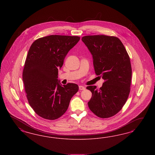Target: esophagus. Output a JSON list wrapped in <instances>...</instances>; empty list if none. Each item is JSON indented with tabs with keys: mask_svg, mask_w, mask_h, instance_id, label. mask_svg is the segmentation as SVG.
Here are the masks:
<instances>
[{
	"mask_svg": "<svg viewBox=\"0 0 155 155\" xmlns=\"http://www.w3.org/2000/svg\"><path fill=\"white\" fill-rule=\"evenodd\" d=\"M79 89H80V90H84L85 89V87L83 86H79Z\"/></svg>",
	"mask_w": 155,
	"mask_h": 155,
	"instance_id": "34e87169",
	"label": "esophagus"
}]
</instances>
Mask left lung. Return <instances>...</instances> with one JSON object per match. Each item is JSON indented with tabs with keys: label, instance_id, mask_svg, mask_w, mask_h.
I'll list each match as a JSON object with an SVG mask.
<instances>
[{
	"label": "left lung",
	"instance_id": "1",
	"mask_svg": "<svg viewBox=\"0 0 155 155\" xmlns=\"http://www.w3.org/2000/svg\"><path fill=\"white\" fill-rule=\"evenodd\" d=\"M82 40L93 55L95 74L104 81L99 89L95 86L86 87L92 93L89 107L98 117H111L122 110L130 94V57L122 41L115 36H85Z\"/></svg>",
	"mask_w": 155,
	"mask_h": 155
}]
</instances>
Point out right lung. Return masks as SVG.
<instances>
[{"instance_id": "add662e5", "label": "right lung", "mask_w": 155, "mask_h": 155, "mask_svg": "<svg viewBox=\"0 0 155 155\" xmlns=\"http://www.w3.org/2000/svg\"><path fill=\"white\" fill-rule=\"evenodd\" d=\"M79 36L50 35L39 38L28 51L23 81L28 103L38 116L55 120L65 113L78 86L58 81V69L67 53L79 41Z\"/></svg>"}]
</instances>
